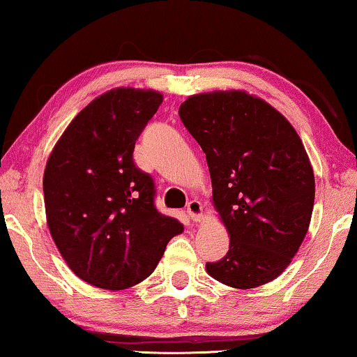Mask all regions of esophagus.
Returning <instances> with one entry per match:
<instances>
[{
    "mask_svg": "<svg viewBox=\"0 0 357 357\" xmlns=\"http://www.w3.org/2000/svg\"><path fill=\"white\" fill-rule=\"evenodd\" d=\"M188 215L192 222H200V220L204 218L202 204H200L199 200H190V202L188 204Z\"/></svg>",
    "mask_w": 357,
    "mask_h": 357,
    "instance_id": "obj_1",
    "label": "esophagus"
}]
</instances>
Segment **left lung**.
Returning <instances> with one entry per match:
<instances>
[{
    "mask_svg": "<svg viewBox=\"0 0 357 357\" xmlns=\"http://www.w3.org/2000/svg\"><path fill=\"white\" fill-rule=\"evenodd\" d=\"M179 118L204 150L229 234L227 255L205 265L207 273L239 289L275 280L312 217L315 181L303 140L272 105L243 90L192 95Z\"/></svg>",
    "mask_w": 357,
    "mask_h": 357,
    "instance_id": "8db88e82",
    "label": "left lung"
}]
</instances>
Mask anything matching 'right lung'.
I'll return each mask as SVG.
<instances>
[{
  "mask_svg": "<svg viewBox=\"0 0 357 357\" xmlns=\"http://www.w3.org/2000/svg\"><path fill=\"white\" fill-rule=\"evenodd\" d=\"M162 102L155 90H109L73 119L48 157L50 233L69 268L97 288L140 283L184 229L155 208L153 179L132 158L135 140Z\"/></svg>",
  "mask_w": 357,
  "mask_h": 357,
  "instance_id": "add662e5",
  "label": "right lung"
}]
</instances>
